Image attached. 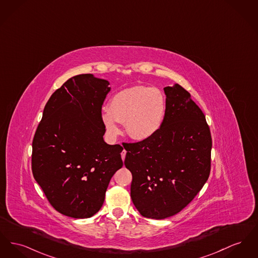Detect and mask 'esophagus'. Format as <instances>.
<instances>
[{
	"mask_svg": "<svg viewBox=\"0 0 258 258\" xmlns=\"http://www.w3.org/2000/svg\"><path fill=\"white\" fill-rule=\"evenodd\" d=\"M125 154H126V151L125 150H122L121 153V159H122V161L124 160V158H125Z\"/></svg>",
	"mask_w": 258,
	"mask_h": 258,
	"instance_id": "1",
	"label": "esophagus"
}]
</instances>
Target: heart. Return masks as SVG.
I'll return each instance as SVG.
<instances>
[{
  "label": "heart",
  "instance_id": "heart-1",
  "mask_svg": "<svg viewBox=\"0 0 258 258\" xmlns=\"http://www.w3.org/2000/svg\"><path fill=\"white\" fill-rule=\"evenodd\" d=\"M167 113V99L157 88L136 86L117 92L110 99L108 110L101 113L107 134H120L118 122H124L128 136L137 140L154 137L162 127Z\"/></svg>",
  "mask_w": 258,
  "mask_h": 258
}]
</instances>
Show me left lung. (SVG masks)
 Here are the masks:
<instances>
[{
	"label": "left lung",
	"mask_w": 258,
	"mask_h": 258,
	"mask_svg": "<svg viewBox=\"0 0 258 258\" xmlns=\"http://www.w3.org/2000/svg\"><path fill=\"white\" fill-rule=\"evenodd\" d=\"M164 91L167 113L162 127L149 139L123 146L124 166L133 174V203L152 219L183 210L211 171L212 137L204 113L178 84Z\"/></svg>",
	"instance_id": "1"
}]
</instances>
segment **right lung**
<instances>
[{
    "label": "right lung",
    "instance_id": "add662e5",
    "mask_svg": "<svg viewBox=\"0 0 258 258\" xmlns=\"http://www.w3.org/2000/svg\"><path fill=\"white\" fill-rule=\"evenodd\" d=\"M110 83L92 74L67 80L46 102L32 143V171L50 205L73 218L98 212L122 147L103 139L101 108Z\"/></svg>",
    "mask_w": 258,
    "mask_h": 258
}]
</instances>
